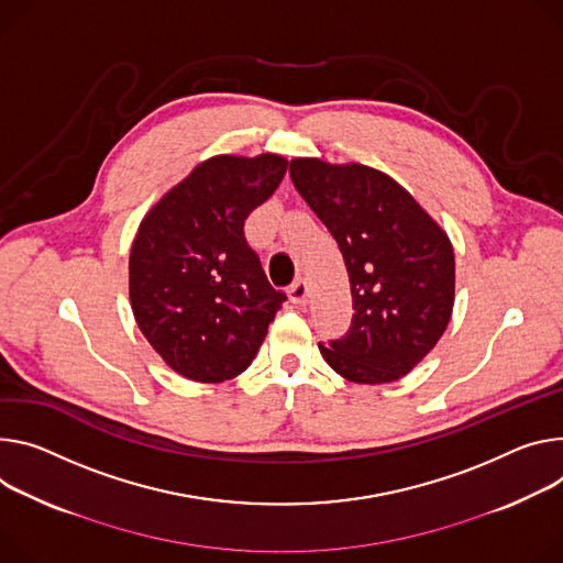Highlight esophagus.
I'll return each instance as SVG.
<instances>
[{"label": "esophagus", "instance_id": "1", "mask_svg": "<svg viewBox=\"0 0 563 563\" xmlns=\"http://www.w3.org/2000/svg\"><path fill=\"white\" fill-rule=\"evenodd\" d=\"M289 300L294 302V305H305L308 302V298H310V285H308V280H296L291 287H289Z\"/></svg>", "mask_w": 563, "mask_h": 563}]
</instances>
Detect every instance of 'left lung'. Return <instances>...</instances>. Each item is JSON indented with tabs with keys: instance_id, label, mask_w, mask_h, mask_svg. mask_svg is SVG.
Returning <instances> with one entry per match:
<instances>
[{
	"instance_id": "1",
	"label": "left lung",
	"mask_w": 563,
	"mask_h": 563,
	"mask_svg": "<svg viewBox=\"0 0 563 563\" xmlns=\"http://www.w3.org/2000/svg\"><path fill=\"white\" fill-rule=\"evenodd\" d=\"M289 177L336 240L350 278L352 323L343 339L319 343L323 360L354 384L401 379L435 347L453 312L446 231L377 168L298 157Z\"/></svg>"
}]
</instances>
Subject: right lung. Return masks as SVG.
<instances>
[{"label": "right lung", "mask_w": 563, "mask_h": 563, "mask_svg": "<svg viewBox=\"0 0 563 563\" xmlns=\"http://www.w3.org/2000/svg\"><path fill=\"white\" fill-rule=\"evenodd\" d=\"M287 170L274 152L216 155L143 216L130 249L132 314L177 375L220 384L244 373L285 300L244 242L246 216Z\"/></svg>", "instance_id": "add662e5"}]
</instances>
